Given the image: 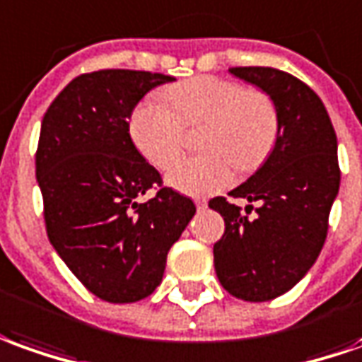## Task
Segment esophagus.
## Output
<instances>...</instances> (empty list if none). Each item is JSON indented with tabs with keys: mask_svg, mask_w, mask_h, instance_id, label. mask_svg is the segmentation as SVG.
I'll list each match as a JSON object with an SVG mask.
<instances>
[{
	"mask_svg": "<svg viewBox=\"0 0 362 362\" xmlns=\"http://www.w3.org/2000/svg\"><path fill=\"white\" fill-rule=\"evenodd\" d=\"M197 209H206V199H195Z\"/></svg>",
	"mask_w": 362,
	"mask_h": 362,
	"instance_id": "obj_1",
	"label": "esophagus"
}]
</instances>
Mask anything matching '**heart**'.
I'll return each instance as SVG.
<instances>
[{
  "instance_id": "b5f03b06",
  "label": "heart",
  "mask_w": 362,
  "mask_h": 362,
  "mask_svg": "<svg viewBox=\"0 0 362 362\" xmlns=\"http://www.w3.org/2000/svg\"><path fill=\"white\" fill-rule=\"evenodd\" d=\"M161 98L139 102L129 134L151 165L165 169L183 151L185 128L203 126L201 156L167 171V183L187 195H209L233 183L236 167L252 171L268 157L278 136V110L266 92L218 76H199Z\"/></svg>"
}]
</instances>
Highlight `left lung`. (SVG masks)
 Listing matches in <instances>:
<instances>
[{"mask_svg":"<svg viewBox=\"0 0 362 362\" xmlns=\"http://www.w3.org/2000/svg\"><path fill=\"white\" fill-rule=\"evenodd\" d=\"M230 74L258 86L278 110V136L264 165L228 195L246 199V214L224 197L209 206L224 218L214 244V270L230 296L270 301L310 272L325 244L339 193L337 136L323 102L308 84L270 66H234ZM258 202L257 216H247Z\"/></svg>","mask_w":362,"mask_h":362,"instance_id":"8db88e82","label":"left lung"}]
</instances>
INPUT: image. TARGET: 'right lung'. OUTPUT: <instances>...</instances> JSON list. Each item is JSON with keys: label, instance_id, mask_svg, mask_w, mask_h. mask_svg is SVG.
I'll return each instance as SVG.
<instances>
[{"label": "right lung", "instance_id": "obj_1", "mask_svg": "<svg viewBox=\"0 0 362 362\" xmlns=\"http://www.w3.org/2000/svg\"><path fill=\"white\" fill-rule=\"evenodd\" d=\"M159 72L108 69L81 74L52 100L35 156L52 248L96 298L132 303L161 284L167 252L195 203L149 165L129 138L132 112ZM153 185L156 197L137 199Z\"/></svg>", "mask_w": 362, "mask_h": 362}]
</instances>
